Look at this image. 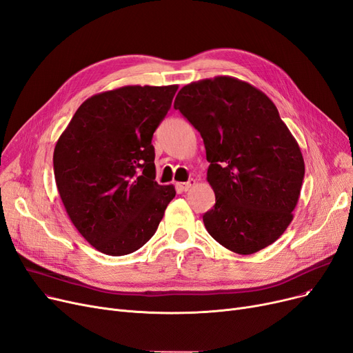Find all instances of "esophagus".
<instances>
[{"label": "esophagus", "mask_w": 353, "mask_h": 353, "mask_svg": "<svg viewBox=\"0 0 353 353\" xmlns=\"http://www.w3.org/2000/svg\"><path fill=\"white\" fill-rule=\"evenodd\" d=\"M194 185H196V180H194V179H190L188 183H179L177 186H179L183 192H189Z\"/></svg>", "instance_id": "1"}]
</instances>
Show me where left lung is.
<instances>
[{"label":"left lung","instance_id":"1","mask_svg":"<svg viewBox=\"0 0 353 353\" xmlns=\"http://www.w3.org/2000/svg\"><path fill=\"white\" fill-rule=\"evenodd\" d=\"M174 110L201 132L214 206L210 236L250 255L277 241L293 221L304 179L299 143L263 90L232 76L183 86Z\"/></svg>","mask_w":353,"mask_h":353}]
</instances>
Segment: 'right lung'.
Here are the masks:
<instances>
[{"label": "right lung", "instance_id": "right-lung-1", "mask_svg": "<svg viewBox=\"0 0 353 353\" xmlns=\"http://www.w3.org/2000/svg\"><path fill=\"white\" fill-rule=\"evenodd\" d=\"M177 85H127L88 98L59 137L56 186L74 228L102 254L119 256L156 234L173 185L156 181L152 134Z\"/></svg>", "mask_w": 353, "mask_h": 353}]
</instances>
